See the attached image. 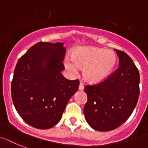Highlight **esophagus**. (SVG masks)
I'll use <instances>...</instances> for the list:
<instances>
[{
  "mask_svg": "<svg viewBox=\"0 0 148 148\" xmlns=\"http://www.w3.org/2000/svg\"><path fill=\"white\" fill-rule=\"evenodd\" d=\"M84 89V86L82 84H80V86H79V90H80V91H83Z\"/></svg>",
  "mask_w": 148,
  "mask_h": 148,
  "instance_id": "esophagus-1",
  "label": "esophagus"
}]
</instances>
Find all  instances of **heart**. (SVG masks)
Listing matches in <instances>:
<instances>
[{
    "label": "heart",
    "instance_id": "obj_1",
    "mask_svg": "<svg viewBox=\"0 0 148 148\" xmlns=\"http://www.w3.org/2000/svg\"><path fill=\"white\" fill-rule=\"evenodd\" d=\"M71 59H65L68 71L76 73L83 69V77L89 84L103 81L111 74L116 62L112 50L95 47H80L72 51Z\"/></svg>",
    "mask_w": 148,
    "mask_h": 148
}]
</instances>
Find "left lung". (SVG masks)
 <instances>
[{"label":"left lung","instance_id":"obj_1","mask_svg":"<svg viewBox=\"0 0 148 148\" xmlns=\"http://www.w3.org/2000/svg\"><path fill=\"white\" fill-rule=\"evenodd\" d=\"M119 68L100 84L84 89L88 101L84 108L86 122L93 130H113L130 116L139 96V72L126 53L114 49Z\"/></svg>","mask_w":148,"mask_h":148}]
</instances>
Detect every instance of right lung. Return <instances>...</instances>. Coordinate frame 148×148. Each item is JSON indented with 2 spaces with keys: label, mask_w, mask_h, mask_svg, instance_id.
Masks as SVG:
<instances>
[{
  "label": "right lung",
  "mask_w": 148,
  "mask_h": 148,
  "mask_svg": "<svg viewBox=\"0 0 148 148\" xmlns=\"http://www.w3.org/2000/svg\"><path fill=\"white\" fill-rule=\"evenodd\" d=\"M66 49L64 43L39 42L18 59L11 84L13 105L24 121L47 130L62 118L67 103L80 82L61 72Z\"/></svg>",
  "instance_id": "1"
}]
</instances>
